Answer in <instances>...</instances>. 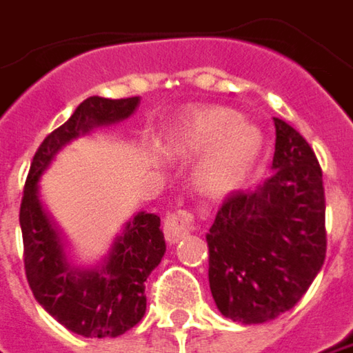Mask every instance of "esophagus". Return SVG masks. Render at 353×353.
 Wrapping results in <instances>:
<instances>
[{
  "instance_id": "34e87169",
  "label": "esophagus",
  "mask_w": 353,
  "mask_h": 353,
  "mask_svg": "<svg viewBox=\"0 0 353 353\" xmlns=\"http://www.w3.org/2000/svg\"><path fill=\"white\" fill-rule=\"evenodd\" d=\"M192 227V214L188 212H176V214H169L165 217V223H163V233L169 245L179 243L181 239L188 235Z\"/></svg>"
}]
</instances>
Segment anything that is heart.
<instances>
[{"label":"heart","instance_id":"obj_1","mask_svg":"<svg viewBox=\"0 0 353 353\" xmlns=\"http://www.w3.org/2000/svg\"><path fill=\"white\" fill-rule=\"evenodd\" d=\"M264 148L260 130L237 112L210 108L184 118L169 134L165 149L176 155H202L196 184L208 198L235 192L252 171Z\"/></svg>","mask_w":353,"mask_h":353}]
</instances>
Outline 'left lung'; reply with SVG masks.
<instances>
[{"instance_id": "1", "label": "left lung", "mask_w": 353, "mask_h": 353, "mask_svg": "<svg viewBox=\"0 0 353 353\" xmlns=\"http://www.w3.org/2000/svg\"><path fill=\"white\" fill-rule=\"evenodd\" d=\"M272 176L227 196L205 233L210 290L219 313L262 325L297 303L326 254L323 172L303 136L274 118Z\"/></svg>"}]
</instances>
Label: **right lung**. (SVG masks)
I'll return each mask as SVG.
<instances>
[{"instance_id":"obj_1","label":"right lung","mask_w":353,"mask_h":353,"mask_svg":"<svg viewBox=\"0 0 353 353\" xmlns=\"http://www.w3.org/2000/svg\"><path fill=\"white\" fill-rule=\"evenodd\" d=\"M139 97H89L70 120L42 141L28 172L19 214L25 272L34 299L61 326L85 338H116L145 314V281L165 256L159 215L138 212L116 233L105 256L77 264L72 245L42 200L40 179L75 139L128 120Z\"/></svg>"}]
</instances>
